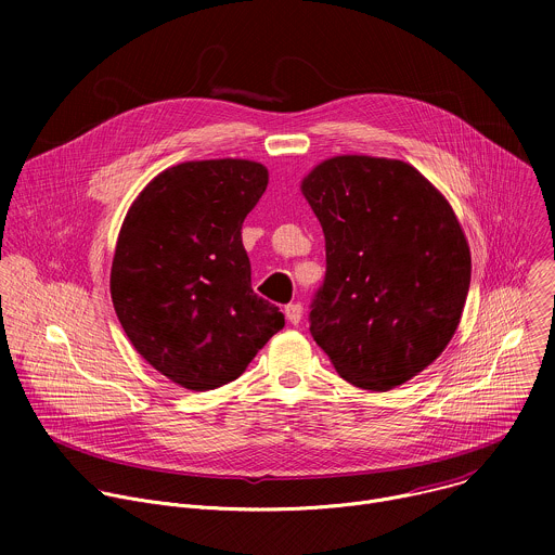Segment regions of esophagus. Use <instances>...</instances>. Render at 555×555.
I'll use <instances>...</instances> for the list:
<instances>
[{"label": "esophagus", "instance_id": "esophagus-1", "mask_svg": "<svg viewBox=\"0 0 555 555\" xmlns=\"http://www.w3.org/2000/svg\"><path fill=\"white\" fill-rule=\"evenodd\" d=\"M285 319L292 323V325H298L300 319H302V305L300 302H289L285 307Z\"/></svg>", "mask_w": 555, "mask_h": 555}]
</instances>
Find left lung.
Listing matches in <instances>:
<instances>
[{
	"label": "left lung",
	"mask_w": 555,
	"mask_h": 555,
	"mask_svg": "<svg viewBox=\"0 0 555 555\" xmlns=\"http://www.w3.org/2000/svg\"><path fill=\"white\" fill-rule=\"evenodd\" d=\"M300 191L325 232L327 274L309 332L338 375L390 390L452 340L469 289V246L448 199L409 163L336 155Z\"/></svg>",
	"instance_id": "1"
}]
</instances>
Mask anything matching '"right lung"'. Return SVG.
<instances>
[{
	"mask_svg": "<svg viewBox=\"0 0 555 555\" xmlns=\"http://www.w3.org/2000/svg\"><path fill=\"white\" fill-rule=\"evenodd\" d=\"M268 169L221 157L176 165L133 199L109 289L133 349L171 382L210 390L240 377L285 315L253 292L242 242Z\"/></svg>",
	"mask_w": 555,
	"mask_h": 555,
	"instance_id": "1",
	"label": "right lung"
}]
</instances>
